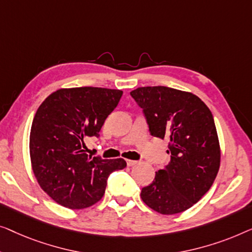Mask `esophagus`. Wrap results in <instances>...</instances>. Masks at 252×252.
<instances>
[{
  "label": "esophagus",
  "instance_id": "1",
  "mask_svg": "<svg viewBox=\"0 0 252 252\" xmlns=\"http://www.w3.org/2000/svg\"><path fill=\"white\" fill-rule=\"evenodd\" d=\"M126 164L127 166H133L138 164V161H133V160H126Z\"/></svg>",
  "mask_w": 252,
  "mask_h": 252
}]
</instances>
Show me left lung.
I'll list each match as a JSON object with an SVG mask.
<instances>
[{"mask_svg": "<svg viewBox=\"0 0 252 252\" xmlns=\"http://www.w3.org/2000/svg\"><path fill=\"white\" fill-rule=\"evenodd\" d=\"M130 94L143 108L152 136L170 140L171 161L141 189V200L162 215L186 211L210 189L220 166L211 111L192 92L168 87H141Z\"/></svg>", "mask_w": 252, "mask_h": 252, "instance_id": "obj_1", "label": "left lung"}]
</instances>
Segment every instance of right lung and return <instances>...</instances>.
I'll return each mask as SVG.
<instances>
[{"label": "right lung", "mask_w": 252, "mask_h": 252, "mask_svg": "<svg viewBox=\"0 0 252 252\" xmlns=\"http://www.w3.org/2000/svg\"><path fill=\"white\" fill-rule=\"evenodd\" d=\"M123 92L106 88H63L44 99L31 127V164L38 185L57 203L84 209L104 196L109 173L123 158L102 160L84 153V139L99 137Z\"/></svg>", "instance_id": "1"}]
</instances>
